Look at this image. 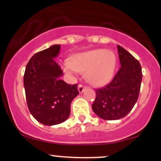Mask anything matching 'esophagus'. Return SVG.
Here are the masks:
<instances>
[{
	"instance_id": "esophagus-1",
	"label": "esophagus",
	"mask_w": 161,
	"mask_h": 161,
	"mask_svg": "<svg viewBox=\"0 0 161 161\" xmlns=\"http://www.w3.org/2000/svg\"><path fill=\"white\" fill-rule=\"evenodd\" d=\"M86 87H85L84 86H82V85H79V86H78V90H79V93H82L83 92H84V90L86 89Z\"/></svg>"
}]
</instances>
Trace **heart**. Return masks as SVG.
<instances>
[{
    "mask_svg": "<svg viewBox=\"0 0 161 161\" xmlns=\"http://www.w3.org/2000/svg\"><path fill=\"white\" fill-rule=\"evenodd\" d=\"M116 65L114 52L105 49H96L81 53L73 57L66 71H86V77L90 84L102 86L111 80Z\"/></svg>",
    "mask_w": 161,
    "mask_h": 161,
    "instance_id": "heart-1",
    "label": "heart"
}]
</instances>
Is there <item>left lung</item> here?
I'll use <instances>...</instances> for the list:
<instances>
[{"label":"left lung","instance_id":"1","mask_svg":"<svg viewBox=\"0 0 161 161\" xmlns=\"http://www.w3.org/2000/svg\"><path fill=\"white\" fill-rule=\"evenodd\" d=\"M121 67L108 85L96 89L92 110L105 120L125 116L133 108L139 95L142 79V66L135 57L117 45Z\"/></svg>","mask_w":161,"mask_h":161}]
</instances>
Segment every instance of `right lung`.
I'll return each instance as SVG.
<instances>
[{
	"label": "right lung",
	"mask_w": 161,
	"mask_h": 161,
	"mask_svg": "<svg viewBox=\"0 0 161 161\" xmlns=\"http://www.w3.org/2000/svg\"><path fill=\"white\" fill-rule=\"evenodd\" d=\"M60 45H54L33 55L25 67L24 88L29 111L45 125L60 124L70 114V105L79 95L77 84L60 79L63 71L53 59Z\"/></svg>",
	"instance_id": "obj_1"
}]
</instances>
